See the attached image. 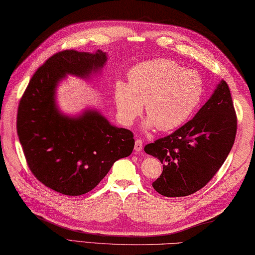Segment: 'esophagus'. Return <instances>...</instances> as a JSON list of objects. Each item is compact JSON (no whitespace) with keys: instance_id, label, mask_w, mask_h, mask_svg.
<instances>
[{"instance_id":"34e87169","label":"esophagus","mask_w":255,"mask_h":255,"mask_svg":"<svg viewBox=\"0 0 255 255\" xmlns=\"http://www.w3.org/2000/svg\"><path fill=\"white\" fill-rule=\"evenodd\" d=\"M142 148H143L142 141L140 139H137L136 142H134V151H136V152H141Z\"/></svg>"}]
</instances>
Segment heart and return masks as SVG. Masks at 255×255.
<instances>
[{
  "label": "heart",
  "instance_id": "1",
  "mask_svg": "<svg viewBox=\"0 0 255 255\" xmlns=\"http://www.w3.org/2000/svg\"><path fill=\"white\" fill-rule=\"evenodd\" d=\"M129 83L117 81L114 97L118 117L130 126L145 112V127L167 131L180 127L202 101L204 82L193 70H185L167 59H155L133 67Z\"/></svg>",
  "mask_w": 255,
  "mask_h": 255
}]
</instances>
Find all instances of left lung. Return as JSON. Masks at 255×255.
<instances>
[{
	"mask_svg": "<svg viewBox=\"0 0 255 255\" xmlns=\"http://www.w3.org/2000/svg\"><path fill=\"white\" fill-rule=\"evenodd\" d=\"M237 115L226 81L191 121L173 133L144 147L163 163L152 183L166 197L187 196L204 187L224 164L234 145Z\"/></svg>",
	"mask_w": 255,
	"mask_h": 255,
	"instance_id": "1",
	"label": "left lung"
}]
</instances>
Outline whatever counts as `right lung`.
<instances>
[{"instance_id": "1", "label": "right lung", "mask_w": 255, "mask_h": 255, "mask_svg": "<svg viewBox=\"0 0 255 255\" xmlns=\"http://www.w3.org/2000/svg\"><path fill=\"white\" fill-rule=\"evenodd\" d=\"M106 52L63 50L38 68L19 101L17 134L32 174L52 191L79 196L92 191L115 161L130 155L133 133L113 126L97 111L78 117L59 112L57 84L67 74L90 78L104 66Z\"/></svg>"}]
</instances>
